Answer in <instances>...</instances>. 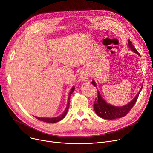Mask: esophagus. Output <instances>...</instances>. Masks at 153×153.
Returning a JSON list of instances; mask_svg holds the SVG:
<instances>
[{"mask_svg": "<svg viewBox=\"0 0 153 153\" xmlns=\"http://www.w3.org/2000/svg\"><path fill=\"white\" fill-rule=\"evenodd\" d=\"M79 77H80L82 80L84 81H86L88 80V74L87 72L84 70H82L79 73Z\"/></svg>", "mask_w": 153, "mask_h": 153, "instance_id": "obj_1", "label": "esophagus"}]
</instances>
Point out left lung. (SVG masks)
<instances>
[{"mask_svg":"<svg viewBox=\"0 0 153 153\" xmlns=\"http://www.w3.org/2000/svg\"><path fill=\"white\" fill-rule=\"evenodd\" d=\"M128 46L131 50L139 56H140L139 52L135 49L132 42L130 41V40H128ZM91 83L97 89V97L96 98L94 104V109L98 116L104 119H114L125 116L135 104L139 93H140L143 88L142 86L134 98L128 104L123 106H114L106 102V101L102 98L100 92L98 91L96 83L94 80H93Z\"/></svg>","mask_w":153,"mask_h":153,"instance_id":"8db88e82","label":"left lung"}]
</instances>
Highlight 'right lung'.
Wrapping results in <instances>:
<instances>
[{
    "instance_id": "1",
    "label": "right lung",
    "mask_w": 153,
    "mask_h": 153,
    "mask_svg": "<svg viewBox=\"0 0 153 153\" xmlns=\"http://www.w3.org/2000/svg\"><path fill=\"white\" fill-rule=\"evenodd\" d=\"M75 89V87L74 86H73V87L72 88L70 92H69V96H68V104H67V106H66V108L64 110V111L62 112V113L59 116L57 117H37V116H34L36 118H37V119H39V120L40 121H44V122H46V123H57V122H59L61 120H62V119L63 118L65 117L66 114H67V112L68 111V109H69V104H70V97L71 96V94H72V92H74Z\"/></svg>"
}]
</instances>
